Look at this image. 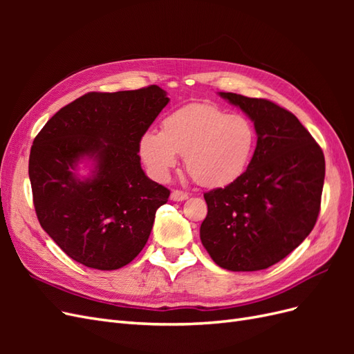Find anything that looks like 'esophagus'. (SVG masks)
Segmentation results:
<instances>
[{
	"instance_id": "esophagus-1",
	"label": "esophagus",
	"mask_w": 354,
	"mask_h": 354,
	"mask_svg": "<svg viewBox=\"0 0 354 354\" xmlns=\"http://www.w3.org/2000/svg\"><path fill=\"white\" fill-rule=\"evenodd\" d=\"M187 198H189V195L186 194V192H181V190H173V192H171V201L180 202V201H186Z\"/></svg>"
}]
</instances>
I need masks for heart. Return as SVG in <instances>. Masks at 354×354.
Masks as SVG:
<instances>
[{"label": "heart", "mask_w": 354, "mask_h": 354, "mask_svg": "<svg viewBox=\"0 0 354 354\" xmlns=\"http://www.w3.org/2000/svg\"><path fill=\"white\" fill-rule=\"evenodd\" d=\"M257 128L248 116L227 113L216 104L192 103L168 113L162 130L145 131L138 140L146 169L165 180L185 155V167L198 185L226 187L238 181L255 153Z\"/></svg>", "instance_id": "obj_1"}]
</instances>
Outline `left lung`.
<instances>
[{"label":"left lung","mask_w":354,"mask_h":354,"mask_svg":"<svg viewBox=\"0 0 354 354\" xmlns=\"http://www.w3.org/2000/svg\"><path fill=\"white\" fill-rule=\"evenodd\" d=\"M218 94L254 122L259 142L238 181L203 194L208 214L201 242L223 269L263 270L283 260L313 230L325 156L294 113L266 99Z\"/></svg>","instance_id":"left-lung-1"}]
</instances>
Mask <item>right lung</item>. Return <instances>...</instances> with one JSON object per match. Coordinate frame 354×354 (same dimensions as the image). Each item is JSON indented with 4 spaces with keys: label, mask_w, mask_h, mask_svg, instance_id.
I'll return each mask as SVG.
<instances>
[{
    "label": "right lung",
    "mask_w": 354,
    "mask_h": 354,
    "mask_svg": "<svg viewBox=\"0 0 354 354\" xmlns=\"http://www.w3.org/2000/svg\"><path fill=\"white\" fill-rule=\"evenodd\" d=\"M169 99L158 85L88 93L35 137L29 180L41 227L72 260L116 270L140 254L169 190L142 169L138 140ZM92 162L81 178L77 165Z\"/></svg>",
    "instance_id": "obj_1"
}]
</instances>
